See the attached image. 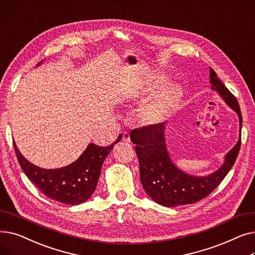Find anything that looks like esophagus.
I'll return each instance as SVG.
<instances>
[{"mask_svg":"<svg viewBox=\"0 0 255 255\" xmlns=\"http://www.w3.org/2000/svg\"><path fill=\"white\" fill-rule=\"evenodd\" d=\"M122 139L124 140V141H126V142H129L130 141V134L128 132H124L123 134H122Z\"/></svg>","mask_w":255,"mask_h":255,"instance_id":"34e87169","label":"esophagus"}]
</instances>
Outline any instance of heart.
<instances>
[{"instance_id": "obj_1", "label": "heart", "mask_w": 255, "mask_h": 255, "mask_svg": "<svg viewBox=\"0 0 255 255\" xmlns=\"http://www.w3.org/2000/svg\"><path fill=\"white\" fill-rule=\"evenodd\" d=\"M167 77L160 75L157 84L163 85L166 83ZM140 94H143L146 90L140 89ZM184 91L183 88L177 84H172L167 87L158 95L153 97L148 102H145L139 112V119L144 125L154 126L159 125L167 121L175 113L181 102L183 101Z\"/></svg>"}]
</instances>
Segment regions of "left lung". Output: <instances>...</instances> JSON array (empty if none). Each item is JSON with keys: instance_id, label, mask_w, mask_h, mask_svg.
Segmentation results:
<instances>
[{"instance_id": "8db88e82", "label": "left lung", "mask_w": 255, "mask_h": 255, "mask_svg": "<svg viewBox=\"0 0 255 255\" xmlns=\"http://www.w3.org/2000/svg\"><path fill=\"white\" fill-rule=\"evenodd\" d=\"M211 90L216 91L227 106L239 117V139L224 156L223 164L207 176H193L180 169L170 158L166 145L165 124L132 130L130 138L136 144L140 182L155 203L164 207L194 204L208 196L225 178L238 157L241 145L242 114L233 94L225 88L216 72L210 68Z\"/></svg>"}]
</instances>
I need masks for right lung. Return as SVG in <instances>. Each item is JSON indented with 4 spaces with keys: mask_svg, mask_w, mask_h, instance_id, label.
I'll use <instances>...</instances> for the list:
<instances>
[{
    "mask_svg": "<svg viewBox=\"0 0 255 255\" xmlns=\"http://www.w3.org/2000/svg\"><path fill=\"white\" fill-rule=\"evenodd\" d=\"M41 63L42 61L37 66ZM121 138L122 134L119 135L113 144L104 148L95 143H89L84 153L74 162L53 169L42 168L31 163L22 156L14 141L13 145L20 167L40 191L59 203L76 206L87 202L95 191L104 160Z\"/></svg>",
    "mask_w": 255,
    "mask_h": 255,
    "instance_id": "right-lung-1",
    "label": "right lung"
}]
</instances>
